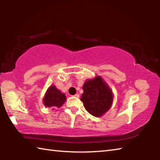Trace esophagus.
<instances>
[{
    "label": "esophagus",
    "instance_id": "esophagus-1",
    "mask_svg": "<svg viewBox=\"0 0 160 160\" xmlns=\"http://www.w3.org/2000/svg\"><path fill=\"white\" fill-rule=\"evenodd\" d=\"M73 97H78H78H80V95H79V94H75V95H73Z\"/></svg>",
    "mask_w": 160,
    "mask_h": 160
}]
</instances>
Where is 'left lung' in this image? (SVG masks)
<instances>
[{
  "mask_svg": "<svg viewBox=\"0 0 160 160\" xmlns=\"http://www.w3.org/2000/svg\"><path fill=\"white\" fill-rule=\"evenodd\" d=\"M82 89L84 92L80 100L90 114L99 117L109 109L112 104V92L99 76L87 80Z\"/></svg>",
  "mask_w": 160,
  "mask_h": 160,
  "instance_id": "left-lung-1",
  "label": "left lung"
}]
</instances>
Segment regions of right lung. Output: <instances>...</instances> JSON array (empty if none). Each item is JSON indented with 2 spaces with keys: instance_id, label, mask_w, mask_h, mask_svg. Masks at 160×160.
I'll use <instances>...</instances> for the list:
<instances>
[{
  "instance_id": "right-lung-1",
  "label": "right lung",
  "mask_w": 160,
  "mask_h": 160,
  "mask_svg": "<svg viewBox=\"0 0 160 160\" xmlns=\"http://www.w3.org/2000/svg\"><path fill=\"white\" fill-rule=\"evenodd\" d=\"M66 96L61 93L56 87L51 86L46 93L44 98V104L47 107H61L66 101Z\"/></svg>"
}]
</instances>
